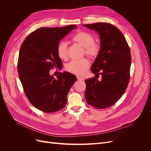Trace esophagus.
Returning a JSON list of instances; mask_svg holds the SVG:
<instances>
[{"mask_svg": "<svg viewBox=\"0 0 151 151\" xmlns=\"http://www.w3.org/2000/svg\"><path fill=\"white\" fill-rule=\"evenodd\" d=\"M77 80L81 81H84V78H83V77H80V76H77Z\"/></svg>", "mask_w": 151, "mask_h": 151, "instance_id": "esophagus-1", "label": "esophagus"}]
</instances>
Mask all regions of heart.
Wrapping results in <instances>:
<instances>
[{
  "instance_id": "heart-1",
  "label": "heart",
  "mask_w": 151,
  "mask_h": 151,
  "mask_svg": "<svg viewBox=\"0 0 151 151\" xmlns=\"http://www.w3.org/2000/svg\"><path fill=\"white\" fill-rule=\"evenodd\" d=\"M76 43L84 48V53L91 58H97L101 51V45L99 42H94V36L86 31H79L72 38ZM58 57L66 60L68 58V45L65 42L59 43L57 47ZM89 65V62L87 58L80 60H73L66 65V70L77 76L84 75Z\"/></svg>"
}]
</instances>
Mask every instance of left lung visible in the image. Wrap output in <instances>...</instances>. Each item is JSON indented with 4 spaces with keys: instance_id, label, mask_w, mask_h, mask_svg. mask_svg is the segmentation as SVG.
Segmentation results:
<instances>
[{
    "instance_id": "left-lung-1",
    "label": "left lung",
    "mask_w": 151,
    "mask_h": 151,
    "mask_svg": "<svg viewBox=\"0 0 151 151\" xmlns=\"http://www.w3.org/2000/svg\"><path fill=\"white\" fill-rule=\"evenodd\" d=\"M84 26L99 34L101 51L91 70L102 76L101 81L95 77L86 79L85 98L94 108H107L119 100L129 84L130 49L125 36L113 24L96 22Z\"/></svg>"
}]
</instances>
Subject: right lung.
Wrapping results in <instances>:
<instances>
[{
	"mask_svg": "<svg viewBox=\"0 0 151 151\" xmlns=\"http://www.w3.org/2000/svg\"><path fill=\"white\" fill-rule=\"evenodd\" d=\"M76 27L40 28L31 33L21 45L17 61L19 79L29 101L42 111L53 113L64 108L68 91L77 80L67 72H59L56 79L49 74L54 67H62L57 45Z\"/></svg>",
	"mask_w": 151,
	"mask_h": 151,
	"instance_id": "obj_1",
	"label": "right lung"
}]
</instances>
